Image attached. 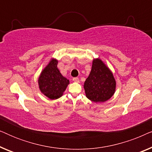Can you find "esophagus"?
Here are the masks:
<instances>
[{
	"label": "esophagus",
	"mask_w": 152,
	"mask_h": 152,
	"mask_svg": "<svg viewBox=\"0 0 152 152\" xmlns=\"http://www.w3.org/2000/svg\"><path fill=\"white\" fill-rule=\"evenodd\" d=\"M72 80H73V82H77V83L80 82V80H79V78H77V77H74L73 79H72Z\"/></svg>",
	"instance_id": "obj_1"
}]
</instances>
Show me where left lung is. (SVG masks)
Listing matches in <instances>:
<instances>
[{
	"instance_id": "8db88e82",
	"label": "left lung",
	"mask_w": 152,
	"mask_h": 152,
	"mask_svg": "<svg viewBox=\"0 0 152 152\" xmlns=\"http://www.w3.org/2000/svg\"><path fill=\"white\" fill-rule=\"evenodd\" d=\"M84 88L87 98L94 102H104L115 93L116 81L113 72L99 58L93 59Z\"/></svg>"
}]
</instances>
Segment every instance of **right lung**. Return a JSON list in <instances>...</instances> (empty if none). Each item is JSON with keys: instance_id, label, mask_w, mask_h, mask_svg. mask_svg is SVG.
Masks as SVG:
<instances>
[{"instance_id": "right-lung-1", "label": "right lung", "mask_w": 152, "mask_h": 152, "mask_svg": "<svg viewBox=\"0 0 152 152\" xmlns=\"http://www.w3.org/2000/svg\"><path fill=\"white\" fill-rule=\"evenodd\" d=\"M57 64L58 60L52 58L38 78L41 93L50 99L61 97L70 84L69 80L62 75L58 69Z\"/></svg>"}]
</instances>
